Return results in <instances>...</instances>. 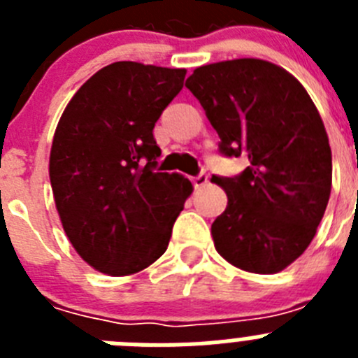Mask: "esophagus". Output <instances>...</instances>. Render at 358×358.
I'll use <instances>...</instances> for the list:
<instances>
[{"label": "esophagus", "mask_w": 358, "mask_h": 358, "mask_svg": "<svg viewBox=\"0 0 358 358\" xmlns=\"http://www.w3.org/2000/svg\"><path fill=\"white\" fill-rule=\"evenodd\" d=\"M192 181H194L195 188H202V186H204L208 182V173L206 172H201V173H199V176H195L194 179H192Z\"/></svg>", "instance_id": "1"}]
</instances>
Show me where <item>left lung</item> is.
<instances>
[{"label": "left lung", "mask_w": 358, "mask_h": 358, "mask_svg": "<svg viewBox=\"0 0 358 358\" xmlns=\"http://www.w3.org/2000/svg\"><path fill=\"white\" fill-rule=\"evenodd\" d=\"M226 157L248 156L235 177H213L227 206L211 224L215 249L235 267L274 274L305 252L331 189L322 120L299 82L280 66L235 59L186 78Z\"/></svg>", "instance_id": "8db88e82"}]
</instances>
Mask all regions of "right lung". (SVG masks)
Instances as JSON below:
<instances>
[{
    "mask_svg": "<svg viewBox=\"0 0 358 358\" xmlns=\"http://www.w3.org/2000/svg\"><path fill=\"white\" fill-rule=\"evenodd\" d=\"M186 69L113 62L69 100L50 154V181L75 251L110 276L143 271L169 248L192 194L157 172L154 125L182 90Z\"/></svg>",
    "mask_w": 358,
    "mask_h": 358,
    "instance_id": "1",
    "label": "right lung"
}]
</instances>
